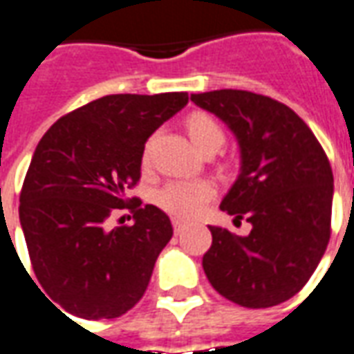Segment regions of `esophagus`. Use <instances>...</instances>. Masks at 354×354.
I'll return each instance as SVG.
<instances>
[{"label": "esophagus", "instance_id": "34e87169", "mask_svg": "<svg viewBox=\"0 0 354 354\" xmlns=\"http://www.w3.org/2000/svg\"><path fill=\"white\" fill-rule=\"evenodd\" d=\"M185 227H187V223H185L183 219H173V229H175V233H177V235H179Z\"/></svg>", "mask_w": 354, "mask_h": 354}]
</instances>
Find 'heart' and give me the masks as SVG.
<instances>
[{
	"label": "heart",
	"mask_w": 354,
	"mask_h": 354,
	"mask_svg": "<svg viewBox=\"0 0 354 354\" xmlns=\"http://www.w3.org/2000/svg\"><path fill=\"white\" fill-rule=\"evenodd\" d=\"M187 129L191 135L192 142L198 150L206 148H221L225 135L221 127L204 113H194L187 121ZM148 153H145V162ZM214 196V185L206 179H192V181H171L163 185L156 192V204L167 214L177 218H194L202 212V208Z\"/></svg>",
	"instance_id": "obj_1"
}]
</instances>
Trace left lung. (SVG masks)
Segmentation results:
<instances>
[{
    "instance_id": "left-lung-1",
    "label": "left lung",
    "mask_w": 354,
    "mask_h": 354,
    "mask_svg": "<svg viewBox=\"0 0 354 354\" xmlns=\"http://www.w3.org/2000/svg\"><path fill=\"white\" fill-rule=\"evenodd\" d=\"M191 100L237 138L241 169L219 208L252 225L247 237L209 225L204 274L231 303H283L310 279L330 241L328 156L303 119L277 100L247 90H214Z\"/></svg>"
}]
</instances>
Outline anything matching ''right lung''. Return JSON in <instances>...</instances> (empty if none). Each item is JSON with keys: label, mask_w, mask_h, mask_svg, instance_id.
<instances>
[{"label": "right lung", "mask_w": 354, "mask_h": 354, "mask_svg": "<svg viewBox=\"0 0 354 354\" xmlns=\"http://www.w3.org/2000/svg\"><path fill=\"white\" fill-rule=\"evenodd\" d=\"M187 92L111 94L57 119L34 150L19 218L44 291L75 316L117 318L145 295L173 235L158 206L136 201L133 225L109 227L140 179L146 140Z\"/></svg>", "instance_id": "obj_1"}]
</instances>
